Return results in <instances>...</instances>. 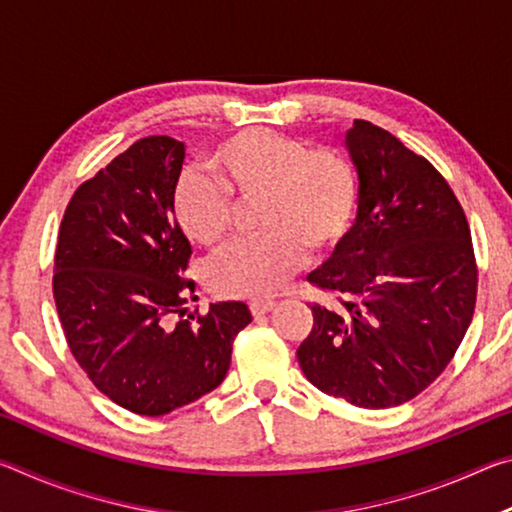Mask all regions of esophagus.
<instances>
[{
	"label": "esophagus",
	"mask_w": 512,
	"mask_h": 512,
	"mask_svg": "<svg viewBox=\"0 0 512 512\" xmlns=\"http://www.w3.org/2000/svg\"><path fill=\"white\" fill-rule=\"evenodd\" d=\"M275 307V300L271 298H257L250 302V311H253V316H262L266 311H271Z\"/></svg>",
	"instance_id": "esophagus-1"
}]
</instances>
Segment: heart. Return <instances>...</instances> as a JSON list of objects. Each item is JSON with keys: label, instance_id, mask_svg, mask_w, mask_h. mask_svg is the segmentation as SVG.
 Listing matches in <instances>:
<instances>
[{"label": "heart", "instance_id": "b5f03b06", "mask_svg": "<svg viewBox=\"0 0 512 512\" xmlns=\"http://www.w3.org/2000/svg\"><path fill=\"white\" fill-rule=\"evenodd\" d=\"M207 173H189L173 198L180 230L203 248H219L235 221V203H257L262 235L230 246L210 268L219 296L273 293L309 250H327L348 235L359 205L352 162L271 128H246L223 140Z\"/></svg>", "mask_w": 512, "mask_h": 512}]
</instances>
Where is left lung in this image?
I'll use <instances>...</instances> for the list:
<instances>
[{
  "mask_svg": "<svg viewBox=\"0 0 512 512\" xmlns=\"http://www.w3.org/2000/svg\"><path fill=\"white\" fill-rule=\"evenodd\" d=\"M345 146L359 173L357 221L307 277L339 307L311 302L314 327L296 354L318 391L391 409L454 359L479 268L463 207L427 158L363 119Z\"/></svg>",
  "mask_w": 512,
  "mask_h": 512,
  "instance_id": "1",
  "label": "left lung"
}]
</instances>
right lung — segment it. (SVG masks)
Segmentation results:
<instances>
[{"label": "right lung", "instance_id": "1", "mask_svg": "<svg viewBox=\"0 0 512 512\" xmlns=\"http://www.w3.org/2000/svg\"><path fill=\"white\" fill-rule=\"evenodd\" d=\"M183 160L185 144L167 135L119 153L67 203L54 257L72 357L121 409L151 418L214 391L253 320L244 302L183 318L194 291L192 246L173 214Z\"/></svg>", "mask_w": 512, "mask_h": 512}]
</instances>
